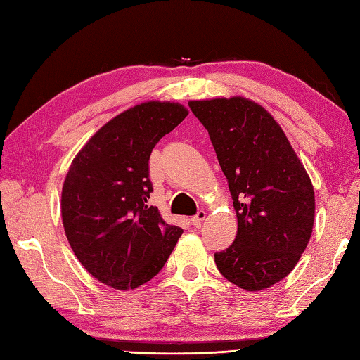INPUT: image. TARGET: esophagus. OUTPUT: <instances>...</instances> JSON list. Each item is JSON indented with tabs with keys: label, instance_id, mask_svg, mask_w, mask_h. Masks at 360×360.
I'll return each mask as SVG.
<instances>
[{
	"label": "esophagus",
	"instance_id": "1",
	"mask_svg": "<svg viewBox=\"0 0 360 360\" xmlns=\"http://www.w3.org/2000/svg\"><path fill=\"white\" fill-rule=\"evenodd\" d=\"M205 217H207V213H205L204 210H200L196 213V215L192 218V224L195 226V227H200L201 224H202V221L205 219Z\"/></svg>",
	"mask_w": 360,
	"mask_h": 360
}]
</instances>
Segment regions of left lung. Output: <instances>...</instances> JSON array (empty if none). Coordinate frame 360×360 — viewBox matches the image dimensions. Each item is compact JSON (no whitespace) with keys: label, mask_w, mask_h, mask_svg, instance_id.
Listing matches in <instances>:
<instances>
[{"label":"left lung","mask_w":360,"mask_h":360,"mask_svg":"<svg viewBox=\"0 0 360 360\" xmlns=\"http://www.w3.org/2000/svg\"><path fill=\"white\" fill-rule=\"evenodd\" d=\"M209 131L238 219L235 241L215 254L218 271L241 289L263 290L294 269L316 215L314 188L269 111L246 97L190 101Z\"/></svg>","instance_id":"1"}]
</instances>
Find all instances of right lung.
Wrapping results in <instances>:
<instances>
[{
    "mask_svg": "<svg viewBox=\"0 0 360 360\" xmlns=\"http://www.w3.org/2000/svg\"><path fill=\"white\" fill-rule=\"evenodd\" d=\"M187 114L174 102L131 106L72 159L62 188L65 233L82 266L106 286L128 290L150 281L182 235L148 205V160L160 137Z\"/></svg>",
    "mask_w": 360,
    "mask_h": 360,
    "instance_id": "obj_1",
    "label": "right lung"
}]
</instances>
